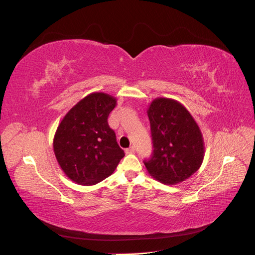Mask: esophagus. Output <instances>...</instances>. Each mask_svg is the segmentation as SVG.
Listing matches in <instances>:
<instances>
[{
    "label": "esophagus",
    "instance_id": "1",
    "mask_svg": "<svg viewBox=\"0 0 255 255\" xmlns=\"http://www.w3.org/2000/svg\"><path fill=\"white\" fill-rule=\"evenodd\" d=\"M134 152H135V146H134V145L129 146L128 149L126 150V153H127V154H132V153H134Z\"/></svg>",
    "mask_w": 255,
    "mask_h": 255
}]
</instances>
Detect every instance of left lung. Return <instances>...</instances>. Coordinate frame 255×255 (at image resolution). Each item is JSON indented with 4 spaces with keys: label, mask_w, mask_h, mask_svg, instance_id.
<instances>
[{
    "label": "left lung",
    "mask_w": 255,
    "mask_h": 255,
    "mask_svg": "<svg viewBox=\"0 0 255 255\" xmlns=\"http://www.w3.org/2000/svg\"><path fill=\"white\" fill-rule=\"evenodd\" d=\"M153 153L144 159L157 181L173 185L187 180L201 166L204 142L197 122L175 100L157 98L148 109Z\"/></svg>",
    "instance_id": "8db88e82"
}]
</instances>
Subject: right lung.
Segmentation results:
<instances>
[{"instance_id": "right-lung-1", "label": "right lung", "mask_w": 255, "mask_h": 255, "mask_svg": "<svg viewBox=\"0 0 255 255\" xmlns=\"http://www.w3.org/2000/svg\"><path fill=\"white\" fill-rule=\"evenodd\" d=\"M116 98L94 92L67 113L54 136L60 168L76 184L95 185L110 176L125 156L107 122Z\"/></svg>"}]
</instances>
